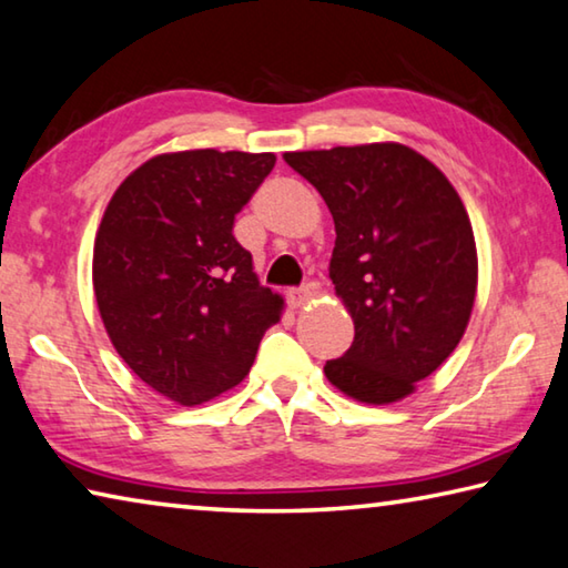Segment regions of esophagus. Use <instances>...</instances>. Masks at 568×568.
Masks as SVG:
<instances>
[{
  "label": "esophagus",
  "instance_id": "1",
  "mask_svg": "<svg viewBox=\"0 0 568 568\" xmlns=\"http://www.w3.org/2000/svg\"><path fill=\"white\" fill-rule=\"evenodd\" d=\"M312 292L306 290V286H294V290H286V302H290L292 306H302L310 302Z\"/></svg>",
  "mask_w": 568,
  "mask_h": 568
}]
</instances>
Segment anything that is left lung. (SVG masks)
<instances>
[{"mask_svg": "<svg viewBox=\"0 0 568 568\" xmlns=\"http://www.w3.org/2000/svg\"><path fill=\"white\" fill-rule=\"evenodd\" d=\"M334 219L329 278L355 342L324 365L359 403L410 395L458 347L478 284L466 206L435 165L399 143L284 153Z\"/></svg>", "mask_w": 568, "mask_h": 568, "instance_id": "8db88e82", "label": "left lung"}]
</instances>
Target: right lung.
<instances>
[{
	"instance_id": "add662e5",
	"label": "right lung",
	"mask_w": 568,
	"mask_h": 568,
	"mask_svg": "<svg viewBox=\"0 0 568 568\" xmlns=\"http://www.w3.org/2000/svg\"><path fill=\"white\" fill-rule=\"evenodd\" d=\"M274 153L155 155L120 183L102 216L92 284L125 365L155 393L201 405L254 365L282 296L258 284L234 236L236 213Z\"/></svg>"
}]
</instances>
